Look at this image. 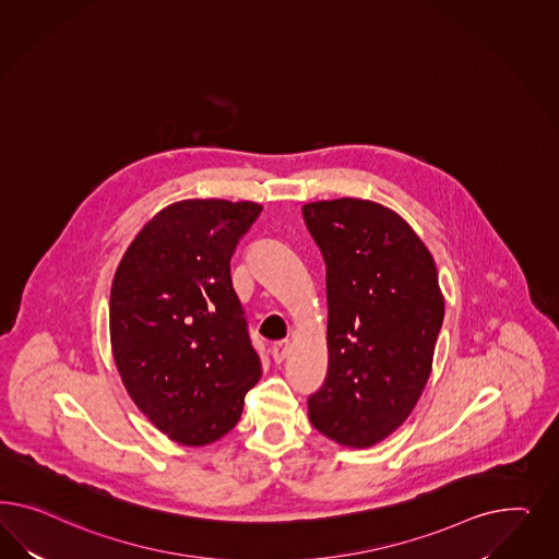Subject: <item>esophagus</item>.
Segmentation results:
<instances>
[{"instance_id": "34e87169", "label": "esophagus", "mask_w": 559, "mask_h": 559, "mask_svg": "<svg viewBox=\"0 0 559 559\" xmlns=\"http://www.w3.org/2000/svg\"><path fill=\"white\" fill-rule=\"evenodd\" d=\"M288 340H281V342H276L274 346H272V358L276 360V362H283L288 355Z\"/></svg>"}]
</instances>
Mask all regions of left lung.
<instances>
[{
	"instance_id": "left-lung-1",
	"label": "left lung",
	"mask_w": 559,
	"mask_h": 559,
	"mask_svg": "<svg viewBox=\"0 0 559 559\" xmlns=\"http://www.w3.org/2000/svg\"><path fill=\"white\" fill-rule=\"evenodd\" d=\"M325 260L328 374L309 420L342 447L365 449L406 423L432 371L444 318L435 258L383 204L334 199L304 206Z\"/></svg>"
}]
</instances>
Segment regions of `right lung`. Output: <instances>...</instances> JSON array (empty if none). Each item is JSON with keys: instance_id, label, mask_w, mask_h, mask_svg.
I'll list each match as a JSON object with an SVG mask.
<instances>
[{"instance_id": "right-lung-1", "label": "right lung", "mask_w": 559, "mask_h": 559, "mask_svg": "<svg viewBox=\"0 0 559 559\" xmlns=\"http://www.w3.org/2000/svg\"><path fill=\"white\" fill-rule=\"evenodd\" d=\"M262 204L188 199L143 225L110 288V344L135 406L168 439L204 447L236 426L262 374L229 260Z\"/></svg>"}]
</instances>
